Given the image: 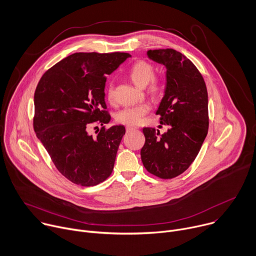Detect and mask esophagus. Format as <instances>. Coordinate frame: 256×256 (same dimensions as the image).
<instances>
[{
    "label": "esophagus",
    "mask_w": 256,
    "mask_h": 256,
    "mask_svg": "<svg viewBox=\"0 0 256 256\" xmlns=\"http://www.w3.org/2000/svg\"><path fill=\"white\" fill-rule=\"evenodd\" d=\"M136 128H138L134 126H126V130H128V132H132V130H136Z\"/></svg>",
    "instance_id": "1"
}]
</instances>
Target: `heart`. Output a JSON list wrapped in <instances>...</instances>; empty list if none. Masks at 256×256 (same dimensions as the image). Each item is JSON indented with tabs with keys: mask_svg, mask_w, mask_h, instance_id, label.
<instances>
[{
	"mask_svg": "<svg viewBox=\"0 0 256 256\" xmlns=\"http://www.w3.org/2000/svg\"><path fill=\"white\" fill-rule=\"evenodd\" d=\"M130 80L140 87L147 86L148 90L154 96H159L164 91V82L159 77H155V68L153 64L146 60H138L132 64L128 70ZM106 98L109 102L114 101V83H109L106 87ZM149 102H142L140 104L128 106L116 114V120L124 124L134 126L138 124L151 110Z\"/></svg>",
	"mask_w": 256,
	"mask_h": 256,
	"instance_id": "heart-1",
	"label": "heart"
}]
</instances>
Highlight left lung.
<instances>
[{
    "label": "left lung",
    "instance_id": "1",
    "mask_svg": "<svg viewBox=\"0 0 256 256\" xmlns=\"http://www.w3.org/2000/svg\"><path fill=\"white\" fill-rule=\"evenodd\" d=\"M149 58L166 66L165 94L158 107L166 132L144 128L142 162L151 174L171 179L184 173L196 158L208 130L204 80L186 56L172 48L148 50Z\"/></svg>",
    "mask_w": 256,
    "mask_h": 256
}]
</instances>
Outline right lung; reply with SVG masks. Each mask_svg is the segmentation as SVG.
<instances>
[{
    "label": "right lung",
    "mask_w": 256,
    "mask_h": 256,
    "mask_svg": "<svg viewBox=\"0 0 256 256\" xmlns=\"http://www.w3.org/2000/svg\"><path fill=\"white\" fill-rule=\"evenodd\" d=\"M130 54L76 52L48 68L34 93L33 128L56 169L72 184L94 186L112 173L126 128L114 126L104 88ZM102 128L93 137L90 126ZM97 128V126H96Z\"/></svg>",
    "instance_id": "add662e5"
}]
</instances>
